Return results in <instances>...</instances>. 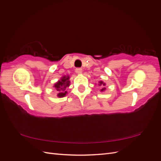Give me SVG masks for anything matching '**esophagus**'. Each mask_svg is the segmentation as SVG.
I'll list each match as a JSON object with an SVG mask.
<instances>
[{
	"instance_id": "1",
	"label": "esophagus",
	"mask_w": 161,
	"mask_h": 161,
	"mask_svg": "<svg viewBox=\"0 0 161 161\" xmlns=\"http://www.w3.org/2000/svg\"><path fill=\"white\" fill-rule=\"evenodd\" d=\"M75 72H76V74H78V75H80V74H81L82 72V69H80V68H78V69H76Z\"/></svg>"
}]
</instances>
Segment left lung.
Wrapping results in <instances>:
<instances>
[{
	"label": "left lung",
	"instance_id": "obj_1",
	"mask_svg": "<svg viewBox=\"0 0 161 161\" xmlns=\"http://www.w3.org/2000/svg\"><path fill=\"white\" fill-rule=\"evenodd\" d=\"M105 82H103V81H102V80H100V81H99V83H98V85L99 86H101L102 88L100 89V91H101V92H103V91H105V90H106V89H105V87H104L105 86Z\"/></svg>",
	"mask_w": 161,
	"mask_h": 161
}]
</instances>
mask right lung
Segmentation results:
<instances>
[{
  "instance_id": "right-lung-1",
  "label": "right lung",
  "mask_w": 161,
  "mask_h": 161,
  "mask_svg": "<svg viewBox=\"0 0 161 161\" xmlns=\"http://www.w3.org/2000/svg\"><path fill=\"white\" fill-rule=\"evenodd\" d=\"M70 76L69 75H64L60 78V80H58V82L53 85L56 91L58 92L57 96L59 98H62L66 95L68 92L66 91V89L68 87H69L70 81L69 80Z\"/></svg>"
}]
</instances>
